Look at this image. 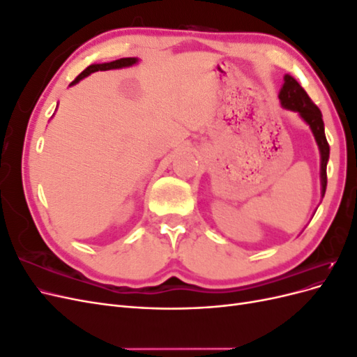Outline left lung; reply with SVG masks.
Here are the masks:
<instances>
[{
  "mask_svg": "<svg viewBox=\"0 0 357 357\" xmlns=\"http://www.w3.org/2000/svg\"><path fill=\"white\" fill-rule=\"evenodd\" d=\"M280 101L284 109L291 112H298L301 117L310 125L312 134L316 137L317 146L320 149V178H321V197H325L326 185H328V176H326V165L329 159V144L325 135V123H323L321 112L319 107L311 101L308 93L304 88L291 77V75H284V84L278 95Z\"/></svg>",
  "mask_w": 357,
  "mask_h": 357,
  "instance_id": "obj_1",
  "label": "left lung"
}]
</instances>
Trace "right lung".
<instances>
[{"label": "right lung", "mask_w": 357, "mask_h": 357, "mask_svg": "<svg viewBox=\"0 0 357 357\" xmlns=\"http://www.w3.org/2000/svg\"><path fill=\"white\" fill-rule=\"evenodd\" d=\"M137 62L135 58H122V59H116L113 62H107V63H95V66H89L84 71H82L77 77H75L71 84H75L77 82H80L82 79H84L86 75H89L91 73L95 71H105V70H113V68H122V67H129V66H134ZM70 84V86H71Z\"/></svg>", "instance_id": "right-lung-1"}]
</instances>
